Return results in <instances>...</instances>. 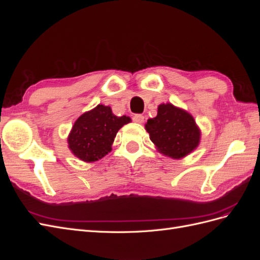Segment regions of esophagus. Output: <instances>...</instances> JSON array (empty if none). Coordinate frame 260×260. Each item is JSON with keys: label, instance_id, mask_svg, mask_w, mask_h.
I'll return each instance as SVG.
<instances>
[{"label": "esophagus", "instance_id": "esophagus-1", "mask_svg": "<svg viewBox=\"0 0 260 260\" xmlns=\"http://www.w3.org/2000/svg\"><path fill=\"white\" fill-rule=\"evenodd\" d=\"M132 119L137 123H142L144 121V116L143 115H135Z\"/></svg>", "mask_w": 260, "mask_h": 260}]
</instances>
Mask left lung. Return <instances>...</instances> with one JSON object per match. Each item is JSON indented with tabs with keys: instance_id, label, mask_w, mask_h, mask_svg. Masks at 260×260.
Masks as SVG:
<instances>
[{
	"instance_id": "left-lung-1",
	"label": "left lung",
	"mask_w": 260,
	"mask_h": 260,
	"mask_svg": "<svg viewBox=\"0 0 260 260\" xmlns=\"http://www.w3.org/2000/svg\"><path fill=\"white\" fill-rule=\"evenodd\" d=\"M145 130L157 152L172 159H181L198 148L202 132L194 117L184 109L162 103L157 116L149 118Z\"/></svg>"
}]
</instances>
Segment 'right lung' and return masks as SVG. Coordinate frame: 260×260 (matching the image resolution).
I'll return each instance as SVG.
<instances>
[{
  "mask_svg": "<svg viewBox=\"0 0 260 260\" xmlns=\"http://www.w3.org/2000/svg\"><path fill=\"white\" fill-rule=\"evenodd\" d=\"M129 122L130 117H118L111 106L99 104L75 121L67 138L68 148L84 162L102 159L112 151L117 132Z\"/></svg>",
  "mask_w": 260,
  "mask_h": 260,
  "instance_id": "right-lung-1",
  "label": "right lung"
}]
</instances>
